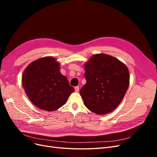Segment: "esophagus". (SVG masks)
Here are the masks:
<instances>
[{
  "label": "esophagus",
  "mask_w": 157,
  "mask_h": 157,
  "mask_svg": "<svg viewBox=\"0 0 157 157\" xmlns=\"http://www.w3.org/2000/svg\"><path fill=\"white\" fill-rule=\"evenodd\" d=\"M75 90L76 92H78L79 91V86H75Z\"/></svg>",
  "instance_id": "esophagus-1"
}]
</instances>
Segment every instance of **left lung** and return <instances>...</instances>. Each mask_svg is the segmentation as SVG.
Here are the masks:
<instances>
[{
    "label": "left lung",
    "mask_w": 157,
    "mask_h": 157,
    "mask_svg": "<svg viewBox=\"0 0 157 157\" xmlns=\"http://www.w3.org/2000/svg\"><path fill=\"white\" fill-rule=\"evenodd\" d=\"M86 83L80 94L84 105L98 115L112 112L122 101L129 86L126 66L114 57L98 54L84 65Z\"/></svg>",
    "instance_id": "1"
}]
</instances>
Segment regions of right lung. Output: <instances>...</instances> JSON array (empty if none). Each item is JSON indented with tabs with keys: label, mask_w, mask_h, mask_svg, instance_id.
Listing matches in <instances>:
<instances>
[{
	"label": "right lung",
	"mask_w": 157,
	"mask_h": 157,
	"mask_svg": "<svg viewBox=\"0 0 157 157\" xmlns=\"http://www.w3.org/2000/svg\"><path fill=\"white\" fill-rule=\"evenodd\" d=\"M59 66L54 58L44 57L33 61L23 71V88L31 101L40 109L57 110L75 91L60 73Z\"/></svg>",
	"instance_id": "right-lung-1"
}]
</instances>
